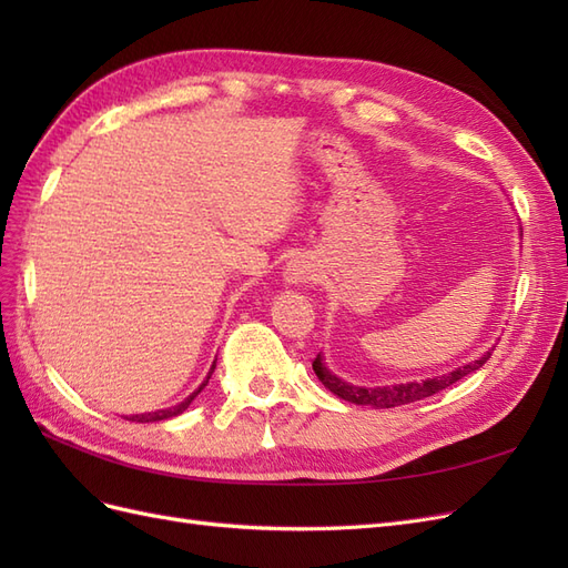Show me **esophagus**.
Listing matches in <instances>:
<instances>
[{
	"mask_svg": "<svg viewBox=\"0 0 568 568\" xmlns=\"http://www.w3.org/2000/svg\"><path fill=\"white\" fill-rule=\"evenodd\" d=\"M313 277V270L305 261H291L284 267V282L286 284H303V282H311Z\"/></svg>",
	"mask_w": 568,
	"mask_h": 568,
	"instance_id": "obj_1",
	"label": "esophagus"
}]
</instances>
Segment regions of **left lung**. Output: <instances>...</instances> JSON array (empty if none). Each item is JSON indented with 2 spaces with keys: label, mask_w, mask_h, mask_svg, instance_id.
<instances>
[{
  "label": "left lung",
  "mask_w": 568,
  "mask_h": 568,
  "mask_svg": "<svg viewBox=\"0 0 568 568\" xmlns=\"http://www.w3.org/2000/svg\"><path fill=\"white\" fill-rule=\"evenodd\" d=\"M495 351V346H493ZM490 351H486L480 357L471 359V363L462 365L448 374H438L434 379H424V382H407V384H393V386H353L348 382H343L341 376H336L334 372L326 369V365L322 363V355L315 357L313 369L317 374V379L329 388L334 395H338L341 400L353 403V405H367L374 409H386V407H398V405H407V403H417L424 398H432L434 393L453 386L455 382L464 379V376L476 372L488 363Z\"/></svg>",
  "instance_id": "8db88e82"
}]
</instances>
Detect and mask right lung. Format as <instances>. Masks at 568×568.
Segmentation results:
<instances>
[{"mask_svg":"<svg viewBox=\"0 0 568 568\" xmlns=\"http://www.w3.org/2000/svg\"><path fill=\"white\" fill-rule=\"evenodd\" d=\"M213 369H215V363H213V367H211V372H209V376H205V382L192 393V395H186V398L182 400V403H178V405H173V407H165V409H156V412H146V415H132V417H128V419H132V422H163V419H170V417H178V415H182V412L192 405V400L196 398V395L205 388V384H209V379H211V374H213Z\"/></svg>","mask_w":568,"mask_h":568,"instance_id":"1","label":"right lung"}]
</instances>
